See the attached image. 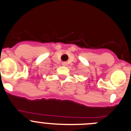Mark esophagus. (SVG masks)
I'll use <instances>...</instances> for the list:
<instances>
[{
	"label": "esophagus",
	"mask_w": 131,
	"mask_h": 131,
	"mask_svg": "<svg viewBox=\"0 0 131 131\" xmlns=\"http://www.w3.org/2000/svg\"><path fill=\"white\" fill-rule=\"evenodd\" d=\"M67 63L66 62H62V66H66Z\"/></svg>",
	"instance_id": "34e87169"
}]
</instances>
